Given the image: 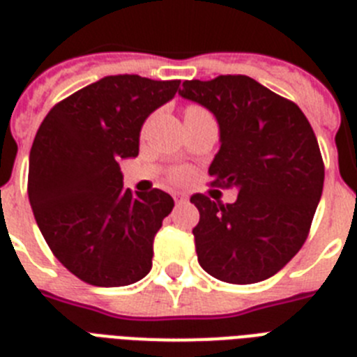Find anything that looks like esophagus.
Instances as JSON below:
<instances>
[{
    "label": "esophagus",
    "mask_w": 357,
    "mask_h": 357,
    "mask_svg": "<svg viewBox=\"0 0 357 357\" xmlns=\"http://www.w3.org/2000/svg\"><path fill=\"white\" fill-rule=\"evenodd\" d=\"M188 197L185 195H175V204H185Z\"/></svg>",
    "instance_id": "1"
}]
</instances>
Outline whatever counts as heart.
Wrapping results in <instances>:
<instances>
[{
    "label": "heart",
    "mask_w": 357,
    "mask_h": 357,
    "mask_svg": "<svg viewBox=\"0 0 357 357\" xmlns=\"http://www.w3.org/2000/svg\"><path fill=\"white\" fill-rule=\"evenodd\" d=\"M200 109V107H197V105H189L188 109H185V112H188V110H198ZM185 176V173L184 172H176L175 175H173V178H175V181H182V178H184Z\"/></svg>",
    "instance_id": "b5f03b06"
}]
</instances>
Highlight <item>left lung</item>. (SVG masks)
<instances>
[{
    "mask_svg": "<svg viewBox=\"0 0 357 357\" xmlns=\"http://www.w3.org/2000/svg\"><path fill=\"white\" fill-rule=\"evenodd\" d=\"M181 96L216 116L222 146L211 185L238 188L234 204L191 197L200 266L230 284L275 275L302 248L324 189L317 135L298 105L245 75L185 80Z\"/></svg>",
    "mask_w": 357,
    "mask_h": 357,
    "instance_id": "obj_1",
    "label": "left lung"
}]
</instances>
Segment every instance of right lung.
Returning a JSON list of instances; mask_svg holds the SVG:
<instances>
[{"mask_svg": "<svg viewBox=\"0 0 357 357\" xmlns=\"http://www.w3.org/2000/svg\"><path fill=\"white\" fill-rule=\"evenodd\" d=\"M181 80L114 75L64 98L30 150L28 198L50 250L93 286L134 284L151 270L153 238L172 213L160 189L123 188L121 159L137 157L144 119Z\"/></svg>", "mask_w": 357, "mask_h": 357, "instance_id": "right-lung-1", "label": "right lung"}]
</instances>
